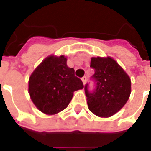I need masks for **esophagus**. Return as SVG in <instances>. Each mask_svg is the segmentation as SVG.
I'll use <instances>...</instances> for the list:
<instances>
[{"mask_svg": "<svg viewBox=\"0 0 151 151\" xmlns=\"http://www.w3.org/2000/svg\"><path fill=\"white\" fill-rule=\"evenodd\" d=\"M82 82H83V84L85 85L86 83V81H87V78H86V76H84V77H82Z\"/></svg>", "mask_w": 151, "mask_h": 151, "instance_id": "esophagus-1", "label": "esophagus"}]
</instances>
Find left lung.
I'll return each mask as SVG.
<instances>
[{"instance_id": "8db88e82", "label": "left lung", "mask_w": 151, "mask_h": 151, "mask_svg": "<svg viewBox=\"0 0 151 151\" xmlns=\"http://www.w3.org/2000/svg\"><path fill=\"white\" fill-rule=\"evenodd\" d=\"M91 67L95 69L91 78L95 88L91 91L85 85L89 110L99 117H109L126 104L131 93L129 77L111 57H92Z\"/></svg>"}]
</instances>
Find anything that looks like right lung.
<instances>
[{"label": "right lung", "mask_w": 151, "mask_h": 151, "mask_svg": "<svg viewBox=\"0 0 151 151\" xmlns=\"http://www.w3.org/2000/svg\"><path fill=\"white\" fill-rule=\"evenodd\" d=\"M65 56H50L35 69L29 79V94L36 108L43 113L54 115L65 109L73 92L83 88L74 69L66 64Z\"/></svg>", "instance_id": "right-lung-1"}]
</instances>
